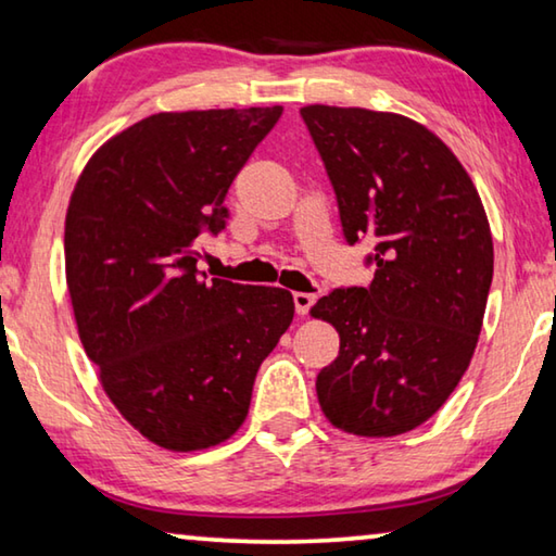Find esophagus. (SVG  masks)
<instances>
[{
	"label": "esophagus",
	"instance_id": "esophagus-1",
	"mask_svg": "<svg viewBox=\"0 0 556 556\" xmlns=\"http://www.w3.org/2000/svg\"><path fill=\"white\" fill-rule=\"evenodd\" d=\"M316 302V294H309V292H296L294 294V306H296V314L299 316H306L309 314V309Z\"/></svg>",
	"mask_w": 556,
	"mask_h": 556
}]
</instances>
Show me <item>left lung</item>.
I'll return each mask as SVG.
<instances>
[{
    "mask_svg": "<svg viewBox=\"0 0 556 556\" xmlns=\"http://www.w3.org/2000/svg\"><path fill=\"white\" fill-rule=\"evenodd\" d=\"M346 240L374 235L368 287L312 306L339 331V356L316 376L326 420L343 433L393 438L443 405L478 346L495 250L468 170L422 123L401 113L312 103Z\"/></svg>",
    "mask_w": 556,
    "mask_h": 556,
    "instance_id": "left-lung-1",
    "label": "left lung"
}]
</instances>
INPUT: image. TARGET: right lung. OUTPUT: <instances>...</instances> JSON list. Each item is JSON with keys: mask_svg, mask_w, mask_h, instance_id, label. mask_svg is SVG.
I'll return each instance as SVG.
<instances>
[{"mask_svg": "<svg viewBox=\"0 0 556 556\" xmlns=\"http://www.w3.org/2000/svg\"><path fill=\"white\" fill-rule=\"evenodd\" d=\"M281 105L165 111L88 157L66 210V287L86 356L153 445L207 451L247 418L254 376L294 319L279 287L198 277V237Z\"/></svg>", "mask_w": 556, "mask_h": 556, "instance_id": "right-lung-1", "label": "right lung"}]
</instances>
